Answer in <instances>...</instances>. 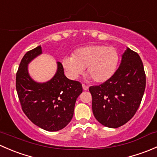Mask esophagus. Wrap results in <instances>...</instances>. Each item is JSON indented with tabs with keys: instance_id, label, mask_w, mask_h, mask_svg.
<instances>
[{
	"instance_id": "34e87169",
	"label": "esophagus",
	"mask_w": 157,
	"mask_h": 157,
	"mask_svg": "<svg viewBox=\"0 0 157 157\" xmlns=\"http://www.w3.org/2000/svg\"><path fill=\"white\" fill-rule=\"evenodd\" d=\"M82 86H83V89L84 90H88V88H89L88 86H86V85L83 84H83H82Z\"/></svg>"
}]
</instances>
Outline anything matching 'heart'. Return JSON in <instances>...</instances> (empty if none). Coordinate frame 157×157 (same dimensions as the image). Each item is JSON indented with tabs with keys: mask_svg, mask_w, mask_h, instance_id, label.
I'll return each instance as SVG.
<instances>
[{
	"mask_svg": "<svg viewBox=\"0 0 157 157\" xmlns=\"http://www.w3.org/2000/svg\"><path fill=\"white\" fill-rule=\"evenodd\" d=\"M118 62V54L114 47L93 45L77 49L73 56L63 59L62 64L70 78H77L86 67L95 82L102 83L113 75Z\"/></svg>",
	"mask_w": 157,
	"mask_h": 157,
	"instance_id": "1",
	"label": "heart"
}]
</instances>
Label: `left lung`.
I'll return each instance as SVG.
<instances>
[{"instance_id": "obj_1", "label": "left lung", "mask_w": 157, "mask_h": 157, "mask_svg": "<svg viewBox=\"0 0 157 157\" xmlns=\"http://www.w3.org/2000/svg\"><path fill=\"white\" fill-rule=\"evenodd\" d=\"M145 87L143 62L137 52L128 48L113 75L102 84L89 88L96 119L105 127L122 126L135 115Z\"/></svg>"}]
</instances>
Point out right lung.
I'll return each mask as SVG.
<instances>
[{"instance_id": "right-lung-1", "label": "right lung", "mask_w": 157, "mask_h": 157, "mask_svg": "<svg viewBox=\"0 0 157 157\" xmlns=\"http://www.w3.org/2000/svg\"><path fill=\"white\" fill-rule=\"evenodd\" d=\"M40 54V45L25 54L17 72L16 89L22 109L30 121L45 131H57L72 119L76 100L83 87L79 81L66 77L61 62H58L56 74L49 81H34L27 66Z\"/></svg>"}]
</instances>
